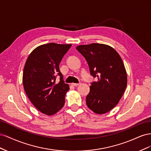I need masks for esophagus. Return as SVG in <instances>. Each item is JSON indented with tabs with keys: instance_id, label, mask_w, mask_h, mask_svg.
<instances>
[{
	"instance_id": "esophagus-1",
	"label": "esophagus",
	"mask_w": 151,
	"mask_h": 151,
	"mask_svg": "<svg viewBox=\"0 0 151 151\" xmlns=\"http://www.w3.org/2000/svg\"><path fill=\"white\" fill-rule=\"evenodd\" d=\"M71 84H72V86H77L79 84H78V83H72Z\"/></svg>"
}]
</instances>
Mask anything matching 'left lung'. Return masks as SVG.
Here are the masks:
<instances>
[{
  "instance_id": "left-lung-1",
  "label": "left lung",
  "mask_w": 151,
  "mask_h": 151,
  "mask_svg": "<svg viewBox=\"0 0 151 151\" xmlns=\"http://www.w3.org/2000/svg\"><path fill=\"white\" fill-rule=\"evenodd\" d=\"M76 49L86 58L91 75L98 78L91 84L87 106L97 114L106 113L118 103L127 87L122 58L115 49L104 44L79 45Z\"/></svg>"
}]
</instances>
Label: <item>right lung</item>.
<instances>
[{"label": "right lung", "instance_id": "obj_1", "mask_svg": "<svg viewBox=\"0 0 151 151\" xmlns=\"http://www.w3.org/2000/svg\"><path fill=\"white\" fill-rule=\"evenodd\" d=\"M72 45L50 43L36 48L26 62L22 83L25 92L40 111L52 115L65 104L69 86L63 80L59 64ZM57 76L60 81L55 82Z\"/></svg>", "mask_w": 151, "mask_h": 151}]
</instances>
